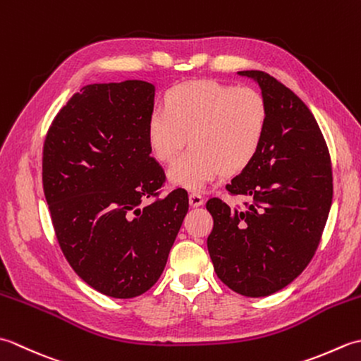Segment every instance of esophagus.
Here are the masks:
<instances>
[{
	"mask_svg": "<svg viewBox=\"0 0 361 361\" xmlns=\"http://www.w3.org/2000/svg\"><path fill=\"white\" fill-rule=\"evenodd\" d=\"M203 197L200 195V194H197V192H192L189 195V204L192 206V208H198V206H202L203 204Z\"/></svg>",
	"mask_w": 361,
	"mask_h": 361,
	"instance_id": "1",
	"label": "esophagus"
}]
</instances>
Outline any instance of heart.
I'll list each match as a JSON object with an SVG mask.
<instances>
[{"instance_id":"1","label":"heart","mask_w":361,"mask_h":361,"mask_svg":"<svg viewBox=\"0 0 361 361\" xmlns=\"http://www.w3.org/2000/svg\"><path fill=\"white\" fill-rule=\"evenodd\" d=\"M268 105L257 90L214 80L186 82L166 94V106L153 110L147 121V141L153 158L171 163L173 186L202 190L221 172L243 171L264 142Z\"/></svg>"}]
</instances>
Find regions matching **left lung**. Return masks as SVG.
<instances>
[{
    "label": "left lung",
    "instance_id": "obj_1",
    "mask_svg": "<svg viewBox=\"0 0 361 361\" xmlns=\"http://www.w3.org/2000/svg\"><path fill=\"white\" fill-rule=\"evenodd\" d=\"M239 74L259 85L268 124L255 159L226 186L247 198L245 208L206 203L208 251L225 286L260 298L295 281L315 255L332 204V164L317 119L293 91L264 71Z\"/></svg>",
    "mask_w": 361,
    "mask_h": 361
}]
</instances>
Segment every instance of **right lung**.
Here are the masks:
<instances>
[{
	"instance_id": "obj_1",
	"label": "right lung",
	"mask_w": 361,
	"mask_h": 361,
	"mask_svg": "<svg viewBox=\"0 0 361 361\" xmlns=\"http://www.w3.org/2000/svg\"><path fill=\"white\" fill-rule=\"evenodd\" d=\"M155 87L93 83L54 118L43 145V189L60 248L101 293L142 295L163 273L189 198H158L166 175L150 157L147 121ZM157 196L141 210L144 197Z\"/></svg>"
}]
</instances>
